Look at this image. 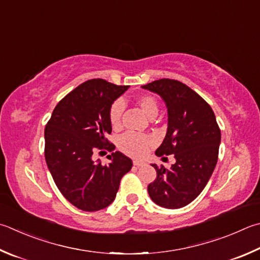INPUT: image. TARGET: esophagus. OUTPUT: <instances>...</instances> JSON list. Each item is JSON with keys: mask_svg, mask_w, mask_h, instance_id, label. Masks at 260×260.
Returning <instances> with one entry per match:
<instances>
[{"mask_svg": "<svg viewBox=\"0 0 260 260\" xmlns=\"http://www.w3.org/2000/svg\"><path fill=\"white\" fill-rule=\"evenodd\" d=\"M133 165H134V166H136V167H141V166H143L144 162L143 161H140V160H134Z\"/></svg>", "mask_w": 260, "mask_h": 260, "instance_id": "obj_1", "label": "esophagus"}]
</instances>
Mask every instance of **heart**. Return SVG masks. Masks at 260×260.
I'll use <instances>...</instances> for the list:
<instances>
[{"instance_id":"heart-1","label":"heart","mask_w":260,"mask_h":260,"mask_svg":"<svg viewBox=\"0 0 260 260\" xmlns=\"http://www.w3.org/2000/svg\"><path fill=\"white\" fill-rule=\"evenodd\" d=\"M135 101L146 116L150 118L157 116L158 103L151 94H141L135 99ZM122 112H124V103L120 100L115 101L110 106L109 121L114 129L120 128ZM151 145H152V139L143 134L134 133V132H127L118 139L119 150L134 158H141L145 155Z\"/></svg>"}]
</instances>
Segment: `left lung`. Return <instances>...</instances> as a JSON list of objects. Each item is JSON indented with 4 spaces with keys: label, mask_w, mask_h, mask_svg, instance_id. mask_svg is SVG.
<instances>
[{
    "label": "left lung",
    "mask_w": 260,
    "mask_h": 260,
    "mask_svg": "<svg viewBox=\"0 0 260 260\" xmlns=\"http://www.w3.org/2000/svg\"><path fill=\"white\" fill-rule=\"evenodd\" d=\"M166 102L168 128L158 157L174 154L167 169L152 165L157 177L148 185L154 204L177 209L192 202L208 183L218 159L220 129L211 107L187 85L161 78L142 86Z\"/></svg>",
    "instance_id": "8db88e82"
}]
</instances>
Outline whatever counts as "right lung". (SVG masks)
<instances>
[{"label": "right lung", "mask_w": 260, "mask_h": 260, "mask_svg": "<svg viewBox=\"0 0 260 260\" xmlns=\"http://www.w3.org/2000/svg\"><path fill=\"white\" fill-rule=\"evenodd\" d=\"M128 85L101 78L89 79L55 106L45 126V161L55 185L70 204L84 211L106 208L115 200L120 179L133 162L119 151L102 165L92 159L95 151H112L110 106Z\"/></svg>", "instance_id": "obj_1"}]
</instances>
